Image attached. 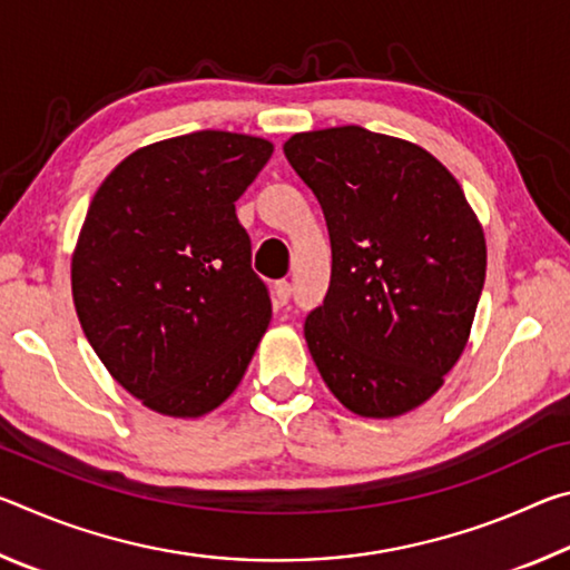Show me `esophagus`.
<instances>
[{
  "instance_id": "obj_1",
  "label": "esophagus",
  "mask_w": 570,
  "mask_h": 570,
  "mask_svg": "<svg viewBox=\"0 0 570 570\" xmlns=\"http://www.w3.org/2000/svg\"><path fill=\"white\" fill-rule=\"evenodd\" d=\"M274 298H276V306H286L288 298H292V284H288V282H276Z\"/></svg>"
}]
</instances>
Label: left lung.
Segmentation results:
<instances>
[{
  "label": "left lung",
  "instance_id": "obj_1",
  "mask_svg": "<svg viewBox=\"0 0 570 570\" xmlns=\"http://www.w3.org/2000/svg\"><path fill=\"white\" fill-rule=\"evenodd\" d=\"M324 210L332 282L304 336L326 387L360 417L428 402L468 346L485 234L455 176L410 140L360 125L284 142Z\"/></svg>",
  "mask_w": 570,
  "mask_h": 570
}]
</instances>
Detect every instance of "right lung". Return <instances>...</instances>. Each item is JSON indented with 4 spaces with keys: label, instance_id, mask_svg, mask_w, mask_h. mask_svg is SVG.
Returning <instances> with one entry per match:
<instances>
[{
    "label": "right lung",
    "instance_id": "1",
    "mask_svg": "<svg viewBox=\"0 0 570 570\" xmlns=\"http://www.w3.org/2000/svg\"><path fill=\"white\" fill-rule=\"evenodd\" d=\"M274 153L256 135L200 130L110 170L72 250V302L112 380L148 410L196 420L244 380L272 322L236 200Z\"/></svg>",
    "mask_w": 570,
    "mask_h": 570
}]
</instances>
